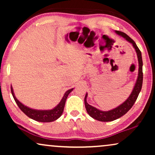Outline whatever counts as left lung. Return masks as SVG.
<instances>
[{
	"label": "left lung",
	"mask_w": 155,
	"mask_h": 155,
	"mask_svg": "<svg viewBox=\"0 0 155 155\" xmlns=\"http://www.w3.org/2000/svg\"><path fill=\"white\" fill-rule=\"evenodd\" d=\"M115 32L118 35L124 37L127 41H128L129 43L132 44L133 48H135V52L137 54V60H138V74H137V78L134 87H133L132 92L130 93V96L128 97V99L124 103H122L121 104L118 106V107L114 108V109L111 110H109V111H101V110H99L89 104L87 102V93L85 97H84V105H85L88 114L91 117L102 122L112 121V120L118 119V118L125 115L134 104L137 97H138L139 93L140 92L142 85H143V59H142L141 51L137 46L135 42L130 37H129L126 34L116 30H115Z\"/></svg>",
	"instance_id": "left-lung-1"
}]
</instances>
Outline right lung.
<instances>
[{
    "mask_svg": "<svg viewBox=\"0 0 155 155\" xmlns=\"http://www.w3.org/2000/svg\"><path fill=\"white\" fill-rule=\"evenodd\" d=\"M73 89L74 88H72L71 90L66 91L58 104L57 105L56 107H55L54 109L49 110L34 109H31V108L27 107V106H25V104L21 103L20 101L16 98L15 96L12 87H11V92L12 97H13L15 101V102L17 104H18L19 108H20L21 111H22L24 114H26L28 117L39 122H52L58 119V118H60L61 116L62 115L67 97L68 96L70 93L73 90Z\"/></svg>",
    "mask_w": 155,
    "mask_h": 155,
    "instance_id": "right-lung-1",
    "label": "right lung"
}]
</instances>
